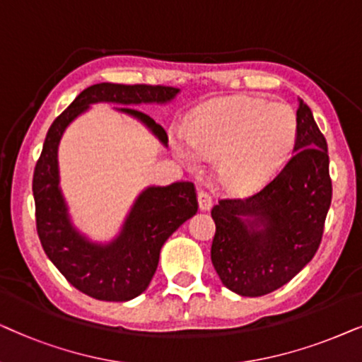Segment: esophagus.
Wrapping results in <instances>:
<instances>
[{
	"label": "esophagus",
	"instance_id": "obj_1",
	"mask_svg": "<svg viewBox=\"0 0 362 362\" xmlns=\"http://www.w3.org/2000/svg\"><path fill=\"white\" fill-rule=\"evenodd\" d=\"M197 199H199V209L202 210V211H209L210 209H211V197L206 194V192H199V197H197Z\"/></svg>",
	"mask_w": 362,
	"mask_h": 362
}]
</instances>
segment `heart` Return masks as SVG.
<instances>
[{
    "instance_id": "heart-1",
    "label": "heart",
    "mask_w": 362,
    "mask_h": 362,
    "mask_svg": "<svg viewBox=\"0 0 362 362\" xmlns=\"http://www.w3.org/2000/svg\"><path fill=\"white\" fill-rule=\"evenodd\" d=\"M298 137L295 110L252 95L206 104L187 127L195 156L216 158V178L233 194H248L267 184L290 157ZM184 158L190 152L177 147Z\"/></svg>"
}]
</instances>
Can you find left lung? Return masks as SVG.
Wrapping results in <instances>:
<instances>
[{
  "label": "left lung",
  "mask_w": 362,
  "mask_h": 362,
  "mask_svg": "<svg viewBox=\"0 0 362 362\" xmlns=\"http://www.w3.org/2000/svg\"><path fill=\"white\" fill-rule=\"evenodd\" d=\"M296 119L295 153L285 168L248 199H225L211 209V263L240 296L286 285L320 248L332 195L327 144L301 99Z\"/></svg>",
  "instance_id": "1"
}]
</instances>
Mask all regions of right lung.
<instances>
[{"label":"right lung","mask_w":362,"mask_h":362,"mask_svg":"<svg viewBox=\"0 0 362 362\" xmlns=\"http://www.w3.org/2000/svg\"><path fill=\"white\" fill-rule=\"evenodd\" d=\"M178 93L180 89L168 86L94 84L77 95L47 131L33 175L37 235L47 258L62 276L95 300L129 301L146 291L157 269L162 245L197 214L199 204L192 182L147 187L134 202L117 237L107 243L93 242L72 225L59 187L57 148L62 134L89 105L110 103L122 105L115 109L142 122L167 147L168 137L162 125L129 105L167 104Z\"/></svg>","instance_id":"add662e5"}]
</instances>
